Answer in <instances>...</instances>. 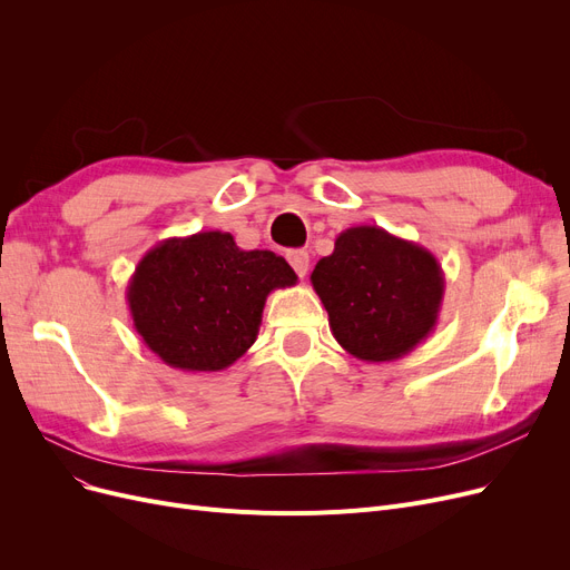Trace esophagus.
Listing matches in <instances>:
<instances>
[{
	"instance_id": "esophagus-1",
	"label": "esophagus",
	"mask_w": 570,
	"mask_h": 570,
	"mask_svg": "<svg viewBox=\"0 0 570 570\" xmlns=\"http://www.w3.org/2000/svg\"><path fill=\"white\" fill-rule=\"evenodd\" d=\"M286 258H288L291 267L295 269V275H297V277H305V275L309 273V254H307V252H303V249H293V252H288V254H286Z\"/></svg>"
}]
</instances>
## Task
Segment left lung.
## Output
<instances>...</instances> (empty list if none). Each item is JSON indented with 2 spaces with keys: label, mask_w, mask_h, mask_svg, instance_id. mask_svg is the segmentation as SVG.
Instances as JSON below:
<instances>
[{
  "label": "left lung",
  "mask_w": 570,
  "mask_h": 570,
  "mask_svg": "<svg viewBox=\"0 0 570 570\" xmlns=\"http://www.w3.org/2000/svg\"><path fill=\"white\" fill-rule=\"evenodd\" d=\"M312 286L340 346L365 363H391L411 353L436 325L443 269L432 252L379 226L337 235Z\"/></svg>",
  "instance_id": "left-lung-1"
}]
</instances>
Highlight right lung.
Listing matches in <instances>:
<instances>
[{"mask_svg": "<svg viewBox=\"0 0 570 570\" xmlns=\"http://www.w3.org/2000/svg\"><path fill=\"white\" fill-rule=\"evenodd\" d=\"M295 282L275 252H245L230 233L205 230L149 249L127 303L136 333L168 367L219 372L256 342L267 295Z\"/></svg>", "mask_w": 570, "mask_h": 570, "instance_id": "right-lung-1", "label": "right lung"}]
</instances>
